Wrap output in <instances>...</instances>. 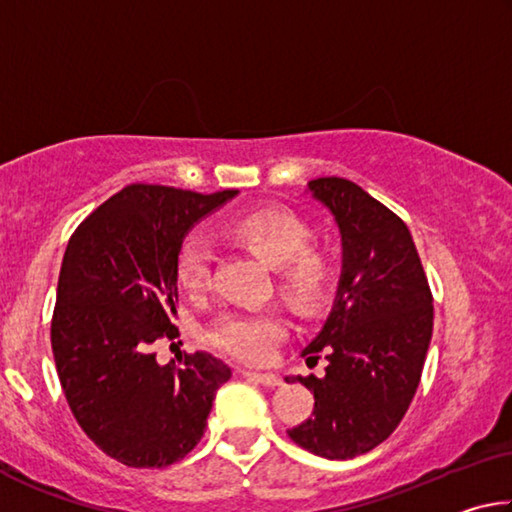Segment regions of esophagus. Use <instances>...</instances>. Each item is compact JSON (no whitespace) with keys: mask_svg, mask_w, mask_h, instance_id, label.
<instances>
[{"mask_svg":"<svg viewBox=\"0 0 512 512\" xmlns=\"http://www.w3.org/2000/svg\"><path fill=\"white\" fill-rule=\"evenodd\" d=\"M244 377L250 381H257V384L268 386V388H275L282 384V379L273 375V372H253V370H244Z\"/></svg>","mask_w":512,"mask_h":512,"instance_id":"esophagus-1","label":"esophagus"}]
</instances>
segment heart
<instances>
[{
  "instance_id": "obj_1",
  "label": "heart",
  "mask_w": 512,
  "mask_h": 512,
  "mask_svg": "<svg viewBox=\"0 0 512 512\" xmlns=\"http://www.w3.org/2000/svg\"><path fill=\"white\" fill-rule=\"evenodd\" d=\"M230 237L275 268L277 289L302 309H314L332 284L334 266L320 248L309 246L307 223L282 207L250 212L230 225ZM212 248L201 237H187L178 248L176 277L187 293L207 289ZM289 332L277 309L225 311L207 329V343L232 359L262 363Z\"/></svg>"
}]
</instances>
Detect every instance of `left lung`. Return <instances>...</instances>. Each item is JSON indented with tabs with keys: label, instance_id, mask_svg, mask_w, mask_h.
I'll return each instance as SVG.
<instances>
[{
	"label": "left lung",
	"instance_id": "8db88e82",
	"mask_svg": "<svg viewBox=\"0 0 512 512\" xmlns=\"http://www.w3.org/2000/svg\"><path fill=\"white\" fill-rule=\"evenodd\" d=\"M341 232L343 271L332 311L302 357L325 377H287L314 391L311 418L289 429L307 452L348 461L391 436L418 391L433 298L406 223L345 178L309 180Z\"/></svg>",
	"mask_w": 512,
	"mask_h": 512
}]
</instances>
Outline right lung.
Returning <instances> with one entry per match:
<instances>
[{"mask_svg":"<svg viewBox=\"0 0 512 512\" xmlns=\"http://www.w3.org/2000/svg\"><path fill=\"white\" fill-rule=\"evenodd\" d=\"M237 194L128 185L67 244L51 318L58 379L88 438L128 467H167L192 452L232 377L207 352L160 366L155 343L178 336L180 244Z\"/></svg>","mask_w":512,"mask_h":512,"instance_id":"obj_1","label":"right lung"}]
</instances>
